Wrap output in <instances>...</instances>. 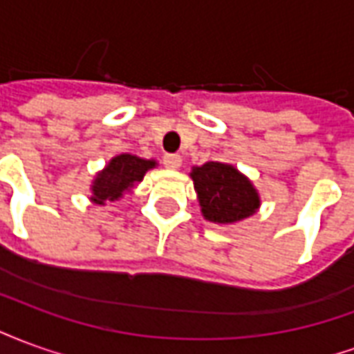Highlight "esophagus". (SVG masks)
<instances>
[{
  "mask_svg": "<svg viewBox=\"0 0 354 354\" xmlns=\"http://www.w3.org/2000/svg\"><path fill=\"white\" fill-rule=\"evenodd\" d=\"M162 165L167 167V169H178L180 165H182V157L178 153H169L162 157Z\"/></svg>",
  "mask_w": 354,
  "mask_h": 354,
  "instance_id": "1",
  "label": "esophagus"
}]
</instances>
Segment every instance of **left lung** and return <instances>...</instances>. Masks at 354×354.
<instances>
[{"instance_id": "1", "label": "left lung", "mask_w": 354, "mask_h": 354, "mask_svg": "<svg viewBox=\"0 0 354 354\" xmlns=\"http://www.w3.org/2000/svg\"><path fill=\"white\" fill-rule=\"evenodd\" d=\"M192 178L203 214L210 222H241L260 207V197L252 184L231 165L205 162L193 169Z\"/></svg>"}]
</instances>
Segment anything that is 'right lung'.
<instances>
[{
  "label": "right lung",
  "instance_id": "right-lung-1",
  "mask_svg": "<svg viewBox=\"0 0 354 354\" xmlns=\"http://www.w3.org/2000/svg\"><path fill=\"white\" fill-rule=\"evenodd\" d=\"M153 167L155 161H146L136 155H117L94 180L91 199L96 205H104V201L119 199L123 192L131 189Z\"/></svg>",
  "mask_w": 354,
  "mask_h": 354
}]
</instances>
